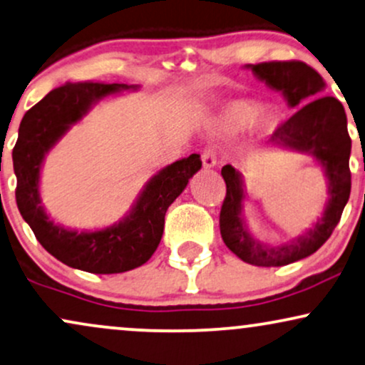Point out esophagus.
Wrapping results in <instances>:
<instances>
[{
	"label": "esophagus",
	"instance_id": "34e87169",
	"mask_svg": "<svg viewBox=\"0 0 365 365\" xmlns=\"http://www.w3.org/2000/svg\"><path fill=\"white\" fill-rule=\"evenodd\" d=\"M202 163H204V168H214L217 165V158L215 153L212 150H205L202 153Z\"/></svg>",
	"mask_w": 365,
	"mask_h": 365
}]
</instances>
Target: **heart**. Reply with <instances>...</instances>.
<instances>
[{"label": "heart", "mask_w": 365, "mask_h": 365, "mask_svg": "<svg viewBox=\"0 0 365 365\" xmlns=\"http://www.w3.org/2000/svg\"><path fill=\"white\" fill-rule=\"evenodd\" d=\"M257 110H259V106L251 103V101H230L224 106L219 118H217L214 124L215 131L220 135H234V133L246 128L251 121L255 124L256 133L266 131L267 116L262 110L257 113Z\"/></svg>", "instance_id": "b5f03b06"}]
</instances>
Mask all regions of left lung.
I'll use <instances>...</instances> for the list:
<instances>
[{
	"label": "left lung",
	"mask_w": 365,
	"mask_h": 365,
	"mask_svg": "<svg viewBox=\"0 0 365 365\" xmlns=\"http://www.w3.org/2000/svg\"><path fill=\"white\" fill-rule=\"evenodd\" d=\"M252 73L269 89L283 94L294 110L269 138V146L299 153H308L324 170L329 198L320 219L313 222L302 236L283 244H266L255 237L242 214V202L247 192L242 175L232 165L222 167L227 187L220 209V236L225 246L252 266L276 267L292 264L308 257L324 246L342 217L350 197V141L347 116L339 99L325 94V82L315 68L305 62H264L249 63Z\"/></svg>",
	"instance_id": "8db88e82"
}]
</instances>
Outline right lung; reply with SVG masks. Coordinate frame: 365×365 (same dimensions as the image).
I'll return each mask as SVG.
<instances>
[{"label":"right lung","mask_w":365,"mask_h":365,"mask_svg":"<svg viewBox=\"0 0 365 365\" xmlns=\"http://www.w3.org/2000/svg\"><path fill=\"white\" fill-rule=\"evenodd\" d=\"M136 89L140 86L68 82L35 104L23 116L18 129V141L13 148L18 210L50 255L87 273H124L145 264L163 236L168 207L202 168L197 153L161 168L143 187L131 210L109 227L77 230L50 219L40 198V172L45 156L96 103L121 91Z\"/></svg>","instance_id":"add662e5"}]
</instances>
